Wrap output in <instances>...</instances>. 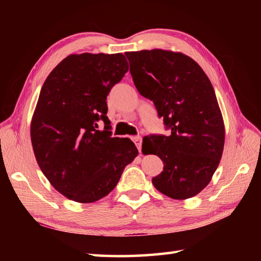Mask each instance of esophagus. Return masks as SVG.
<instances>
[{
  "label": "esophagus",
  "instance_id": "34e87169",
  "mask_svg": "<svg viewBox=\"0 0 261 261\" xmlns=\"http://www.w3.org/2000/svg\"><path fill=\"white\" fill-rule=\"evenodd\" d=\"M133 140H134V143H135L137 149L140 151V150H141V143H143V139H141L140 136H135V137H133Z\"/></svg>",
  "mask_w": 261,
  "mask_h": 261
}]
</instances>
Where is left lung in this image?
<instances>
[{
  "mask_svg": "<svg viewBox=\"0 0 261 261\" xmlns=\"http://www.w3.org/2000/svg\"><path fill=\"white\" fill-rule=\"evenodd\" d=\"M134 84L153 101L169 136L144 138L143 152L156 154L163 171L153 186L173 199H187L206 187L220 163L224 124L215 90L187 55L161 49L126 52Z\"/></svg>",
  "mask_w": 261,
  "mask_h": 261,
  "instance_id": "1",
  "label": "left lung"
}]
</instances>
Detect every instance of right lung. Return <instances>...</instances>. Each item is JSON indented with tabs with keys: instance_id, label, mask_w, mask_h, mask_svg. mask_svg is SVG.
Returning a JSON list of instances; mask_svg holds the SVG:
<instances>
[{
	"instance_id": "obj_1",
	"label": "right lung",
	"mask_w": 261,
	"mask_h": 261,
	"mask_svg": "<svg viewBox=\"0 0 261 261\" xmlns=\"http://www.w3.org/2000/svg\"><path fill=\"white\" fill-rule=\"evenodd\" d=\"M128 70L122 53L72 54L46 78L30 137L44 176L68 199L89 203L112 192L138 154L128 138L111 137L107 97ZM105 124L97 129L98 122Z\"/></svg>"
}]
</instances>
